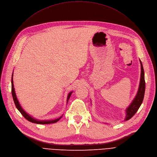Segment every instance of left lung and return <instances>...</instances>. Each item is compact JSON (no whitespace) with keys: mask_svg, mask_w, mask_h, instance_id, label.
Here are the masks:
<instances>
[{"mask_svg":"<svg viewBox=\"0 0 157 157\" xmlns=\"http://www.w3.org/2000/svg\"><path fill=\"white\" fill-rule=\"evenodd\" d=\"M140 63V82H139V86L138 88L137 93L135 96V98H133L130 105L125 110V118L124 121H128L129 119L133 116L135 114L138 109H139L140 106L141 105L142 103H143L144 96L145 93V80H144V71L143 69V64L141 63V61L139 60Z\"/></svg>","mask_w":157,"mask_h":157,"instance_id":"8db88e82","label":"left lung"}]
</instances>
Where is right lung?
<instances>
[{
	"mask_svg": "<svg viewBox=\"0 0 157 157\" xmlns=\"http://www.w3.org/2000/svg\"><path fill=\"white\" fill-rule=\"evenodd\" d=\"M73 91H71L68 94V96H67V100H66V103H68V100L70 98V96L72 94ZM11 93H12V96H13V101L14 102V104H15V106L17 107V109L20 111V113L22 114L27 120H28L30 122H32L34 123H36V124H51V123H55L56 122H57L59 119H60L63 114L57 119H50V120H40V119H37L34 117H33V116H31L30 114H29L27 113L24 110V109L21 107V105L20 104V102L17 98V96L16 95V93H15V90H14V84H13V72L12 74V77H11Z\"/></svg>",
	"mask_w": 157,
	"mask_h": 157,
	"instance_id": "right-lung-1",
	"label": "right lung"
}]
</instances>
